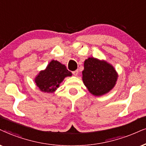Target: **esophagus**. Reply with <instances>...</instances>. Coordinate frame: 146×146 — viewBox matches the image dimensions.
I'll list each match as a JSON object with an SVG mask.
<instances>
[{
  "label": "esophagus",
  "instance_id": "obj_1",
  "mask_svg": "<svg viewBox=\"0 0 146 146\" xmlns=\"http://www.w3.org/2000/svg\"><path fill=\"white\" fill-rule=\"evenodd\" d=\"M72 74H73V75H74V76H78V70H75V71H74V72H72Z\"/></svg>",
  "mask_w": 146,
  "mask_h": 146
}]
</instances>
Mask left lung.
Listing matches in <instances>:
<instances>
[{
    "label": "left lung",
    "mask_w": 146,
    "mask_h": 146,
    "mask_svg": "<svg viewBox=\"0 0 146 146\" xmlns=\"http://www.w3.org/2000/svg\"><path fill=\"white\" fill-rule=\"evenodd\" d=\"M118 78L114 68L104 60L89 57L84 61L82 80L91 94L101 96L114 88Z\"/></svg>",
    "instance_id": "1"
}]
</instances>
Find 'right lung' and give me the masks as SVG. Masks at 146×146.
I'll use <instances>...</instances> for the list:
<instances>
[{
	"label": "right lung",
	"instance_id": "add662e5",
	"mask_svg": "<svg viewBox=\"0 0 146 146\" xmlns=\"http://www.w3.org/2000/svg\"><path fill=\"white\" fill-rule=\"evenodd\" d=\"M71 76V72L68 71L65 65L52 60L46 69L41 70L36 76L35 81L41 91L53 93L66 77Z\"/></svg>",
	"mask_w": 146,
	"mask_h": 146
}]
</instances>
